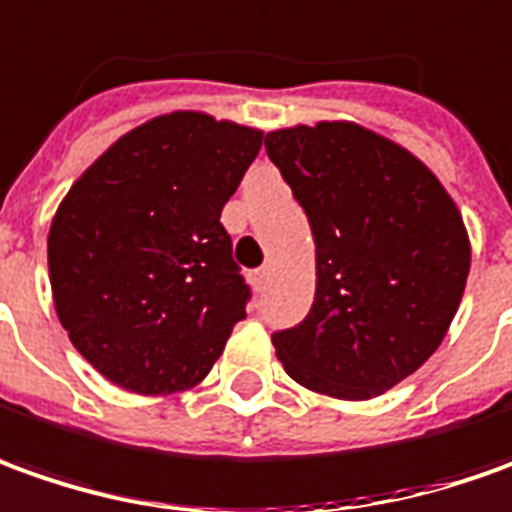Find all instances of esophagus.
I'll use <instances>...</instances> for the list:
<instances>
[{
    "label": "esophagus",
    "mask_w": 512,
    "mask_h": 512,
    "mask_svg": "<svg viewBox=\"0 0 512 512\" xmlns=\"http://www.w3.org/2000/svg\"><path fill=\"white\" fill-rule=\"evenodd\" d=\"M267 276H270V273H267V267H259V270H253V287H256V290H264V284H267Z\"/></svg>",
    "instance_id": "1"
}]
</instances>
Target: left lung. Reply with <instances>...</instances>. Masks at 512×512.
Wrapping results in <instances>:
<instances>
[{
	"instance_id": "8db88e82",
	"label": "left lung",
	"mask_w": 512,
	"mask_h": 512,
	"mask_svg": "<svg viewBox=\"0 0 512 512\" xmlns=\"http://www.w3.org/2000/svg\"><path fill=\"white\" fill-rule=\"evenodd\" d=\"M264 147L317 256L315 303L273 331L278 359L315 393L379 396L446 337L471 267L463 217L415 155L351 122L276 130Z\"/></svg>"
}]
</instances>
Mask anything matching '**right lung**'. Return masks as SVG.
I'll list each match as a JSON object with an SVG mask.
<instances>
[{
	"mask_svg": "<svg viewBox=\"0 0 512 512\" xmlns=\"http://www.w3.org/2000/svg\"><path fill=\"white\" fill-rule=\"evenodd\" d=\"M262 130L178 111L83 172L49 228V281L72 345L108 382L161 396L206 379L250 287L220 214Z\"/></svg>",
	"mask_w": 512,
	"mask_h": 512,
	"instance_id": "add662e5",
	"label": "right lung"
}]
</instances>
